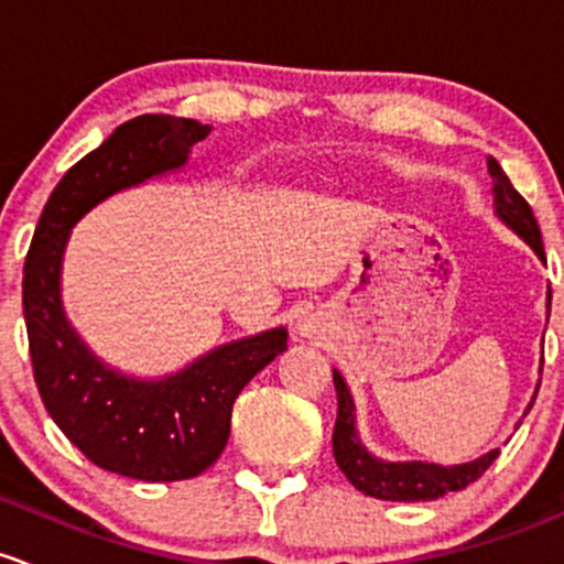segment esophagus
<instances>
[{
    "label": "esophagus",
    "mask_w": 564,
    "mask_h": 564,
    "mask_svg": "<svg viewBox=\"0 0 564 564\" xmlns=\"http://www.w3.org/2000/svg\"><path fill=\"white\" fill-rule=\"evenodd\" d=\"M295 334H299V336H315L317 325L312 321H299V323H295Z\"/></svg>",
    "instance_id": "1"
}]
</instances>
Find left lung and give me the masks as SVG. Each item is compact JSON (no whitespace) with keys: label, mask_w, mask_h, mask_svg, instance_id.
Listing matches in <instances>:
<instances>
[{"label":"left lung","mask_w":564,"mask_h":564,"mask_svg":"<svg viewBox=\"0 0 564 564\" xmlns=\"http://www.w3.org/2000/svg\"><path fill=\"white\" fill-rule=\"evenodd\" d=\"M491 173V200H495V214L502 225H508L538 260H545L541 228L535 223L530 203L513 189L510 178L499 167L497 160H489ZM545 312H551V288L545 293ZM543 367V364H541ZM541 386V380H538ZM334 388H336V426H334V458L345 478L364 495L377 499H391V502H429L440 499L448 491L467 489L473 480H478L491 462L499 456V448L489 454L473 458L464 464H434V462H388V458L375 456L367 445L361 443V434L356 426V402L350 397L345 377L339 369H334ZM538 393V391H535ZM535 404L532 397L530 408ZM527 408V412H530ZM524 412V415H527ZM521 423V421H519ZM519 429V426H516Z\"/></svg>","instance_id":"8db88e82"}]
</instances>
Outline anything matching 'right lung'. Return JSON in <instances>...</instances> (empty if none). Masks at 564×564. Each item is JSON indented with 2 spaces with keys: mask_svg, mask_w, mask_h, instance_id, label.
I'll list each match as a JSON object with an SVG mask.
<instances>
[{
  "mask_svg": "<svg viewBox=\"0 0 564 564\" xmlns=\"http://www.w3.org/2000/svg\"><path fill=\"white\" fill-rule=\"evenodd\" d=\"M208 132V124L165 113L116 127L56 184L23 265V321L45 410L97 467L149 484L195 478L217 462L228 445L236 397L288 350V328L225 341L171 375H127L102 361L69 323L62 265L69 234L91 208L187 167L193 147Z\"/></svg>",
  "mask_w": 564,
  "mask_h": 564,
  "instance_id": "obj_1",
  "label": "right lung"
}]
</instances>
